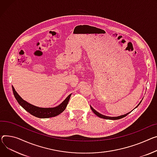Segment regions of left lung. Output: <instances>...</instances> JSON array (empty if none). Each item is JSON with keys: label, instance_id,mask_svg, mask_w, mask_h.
<instances>
[{"label": "left lung", "instance_id": "1", "mask_svg": "<svg viewBox=\"0 0 157 157\" xmlns=\"http://www.w3.org/2000/svg\"><path fill=\"white\" fill-rule=\"evenodd\" d=\"M141 101L139 103V104L134 109H136V108H137L138 106H139V105L141 103ZM90 108H91V110L93 112V113H95V115H97V116H98V117H100V118H102V119H109V120H117V119H122V118H123V117H126V116H128V115L129 113H131L132 110H131V112H128V113H126V114H124V115H122V116H117V117H109V116H104V115H102V114H101V113H100L99 112H98L97 110H95V109H94L91 106H90Z\"/></svg>", "mask_w": 157, "mask_h": 157}]
</instances>
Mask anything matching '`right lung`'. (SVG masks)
<instances>
[{"label":"right lung","instance_id":"right-lung-1","mask_svg":"<svg viewBox=\"0 0 157 157\" xmlns=\"http://www.w3.org/2000/svg\"><path fill=\"white\" fill-rule=\"evenodd\" d=\"M12 88H13V91L14 97L16 98V100L17 101L19 105L21 106L25 110L28 112L29 113L33 115V116H35L38 118H41V119H46V118L55 117L58 116V115H59L60 113H61L66 109L68 104L69 100L70 99V97L72 95V93L70 94V95H68L67 97L63 101L56 107L43 108V107H36L35 105H32V104L27 102L19 95V94L16 91L13 86H12Z\"/></svg>","mask_w":157,"mask_h":157}]
</instances>
